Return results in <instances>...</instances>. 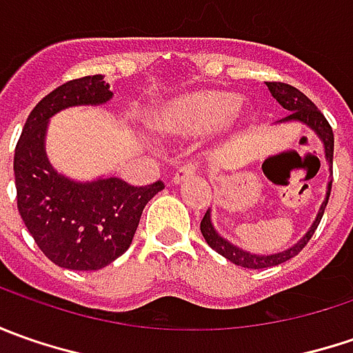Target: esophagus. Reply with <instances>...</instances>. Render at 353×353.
I'll return each instance as SVG.
<instances>
[{
	"mask_svg": "<svg viewBox=\"0 0 353 353\" xmlns=\"http://www.w3.org/2000/svg\"><path fill=\"white\" fill-rule=\"evenodd\" d=\"M196 176V167L194 165H183V167H179L176 172H174V184H183L188 183V181H192Z\"/></svg>",
	"mask_w": 353,
	"mask_h": 353,
	"instance_id": "obj_1",
	"label": "esophagus"
}]
</instances>
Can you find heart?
<instances>
[{"mask_svg":"<svg viewBox=\"0 0 353 353\" xmlns=\"http://www.w3.org/2000/svg\"><path fill=\"white\" fill-rule=\"evenodd\" d=\"M248 116L234 92L198 90L163 103L151 117V125L169 135H204L220 125L222 135L236 137Z\"/></svg>","mask_w":353,"mask_h":353,"instance_id":"obj_1","label":"heart"}]
</instances>
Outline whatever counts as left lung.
<instances>
[{
    "mask_svg": "<svg viewBox=\"0 0 353 353\" xmlns=\"http://www.w3.org/2000/svg\"><path fill=\"white\" fill-rule=\"evenodd\" d=\"M265 84H267V88L271 92V96H273L285 110H289V116L283 117L281 123H285V121H299V123H305L306 128H310L316 135H319L320 141L324 145V157H326V161H328V165H330V174H332L334 133L332 128H330V123H328V119L324 117V114L306 98L301 90H296L294 86H291V84H285V82H265ZM330 190H332V181L326 186V198H324V202L320 204L319 214H316L312 225L308 228V232L303 236V239H299V241H296L292 248H289V250L279 251V253L259 255V253H251V251L241 250V248H237L234 243H230L225 237H222L216 232V228L212 224L210 210H206L202 222H200V232H202V236H204L206 243L210 245L212 250L218 251L220 255H224L225 259L232 261V263L239 265V267H245V269H267V267H275V265L285 263V261H289L291 257L299 255V253L303 251V248L308 243V239L312 237L314 230L319 228L320 220H322V216H324V208H326V204H328Z\"/></svg>",
    "mask_w": 353,
    "mask_h": 353,
    "instance_id": "8db88e82",
    "label": "left lung"
}]
</instances>
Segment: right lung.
Masks as SVG:
<instances>
[{"label": "right lung", "instance_id": "right-lung-1", "mask_svg": "<svg viewBox=\"0 0 353 353\" xmlns=\"http://www.w3.org/2000/svg\"><path fill=\"white\" fill-rule=\"evenodd\" d=\"M112 96L102 74L62 84L34 105L15 147L21 218L39 250L72 271H98L123 255L145 204L165 188L161 181L131 186L116 176L78 183L52 169L45 151L48 119L72 105L110 102Z\"/></svg>", "mask_w": 353, "mask_h": 353}]
</instances>
